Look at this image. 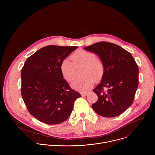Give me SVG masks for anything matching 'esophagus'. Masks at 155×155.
<instances>
[{
	"mask_svg": "<svg viewBox=\"0 0 155 155\" xmlns=\"http://www.w3.org/2000/svg\"><path fill=\"white\" fill-rule=\"evenodd\" d=\"M87 94H88V92H85V93H81V96H86V95H87Z\"/></svg>",
	"mask_w": 155,
	"mask_h": 155,
	"instance_id": "esophagus-1",
	"label": "esophagus"
}]
</instances>
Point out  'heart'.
Returning <instances> with one entry per match:
<instances>
[{
  "instance_id": "b5f03b06",
  "label": "heart",
  "mask_w": 155,
  "mask_h": 155,
  "mask_svg": "<svg viewBox=\"0 0 155 155\" xmlns=\"http://www.w3.org/2000/svg\"><path fill=\"white\" fill-rule=\"evenodd\" d=\"M74 62L69 59H64L60 65V69L63 77L68 81H72L75 78L76 67L83 66V79L76 80L72 82L71 86L75 90L84 92L88 90L94 84V80L99 81L104 73L103 62L96 58V54L90 51L79 50L72 56Z\"/></svg>"
}]
</instances>
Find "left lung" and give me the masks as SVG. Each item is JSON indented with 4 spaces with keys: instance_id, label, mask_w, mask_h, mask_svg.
<instances>
[{
    "instance_id": "left-lung-1",
    "label": "left lung",
    "mask_w": 155,
    "mask_h": 155,
    "mask_svg": "<svg viewBox=\"0 0 155 155\" xmlns=\"http://www.w3.org/2000/svg\"><path fill=\"white\" fill-rule=\"evenodd\" d=\"M84 49L97 54L104 65L101 83L93 90L98 99L93 109L104 117L120 115L133 102L139 84L137 64L129 52L114 43L101 41Z\"/></svg>"
}]
</instances>
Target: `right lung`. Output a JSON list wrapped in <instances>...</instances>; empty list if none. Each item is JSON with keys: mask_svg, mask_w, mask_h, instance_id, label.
I'll return each instance as SVG.
<instances>
[{"mask_svg": "<svg viewBox=\"0 0 155 155\" xmlns=\"http://www.w3.org/2000/svg\"><path fill=\"white\" fill-rule=\"evenodd\" d=\"M77 48H41L27 59L22 68V97L31 115L43 123L65 121L72 113L75 101L81 97L71 89L60 69L62 61Z\"/></svg>", "mask_w": 155, "mask_h": 155, "instance_id": "add662e5", "label": "right lung"}]
</instances>
